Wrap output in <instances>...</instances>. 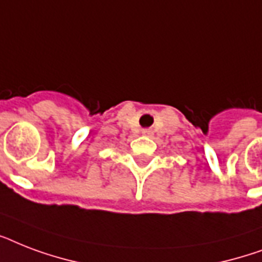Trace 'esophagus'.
<instances>
[{
    "mask_svg": "<svg viewBox=\"0 0 262 262\" xmlns=\"http://www.w3.org/2000/svg\"><path fill=\"white\" fill-rule=\"evenodd\" d=\"M141 133H143V136H147V137H151V136L154 135V132H152L151 129H144Z\"/></svg>",
    "mask_w": 262,
    "mask_h": 262,
    "instance_id": "34e87169",
    "label": "esophagus"
}]
</instances>
